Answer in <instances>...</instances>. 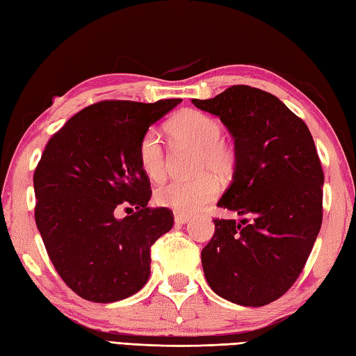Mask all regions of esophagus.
Returning a JSON list of instances; mask_svg holds the SVG:
<instances>
[{
	"instance_id": "34e87169",
	"label": "esophagus",
	"mask_w": 356,
	"mask_h": 356,
	"mask_svg": "<svg viewBox=\"0 0 356 356\" xmlns=\"http://www.w3.org/2000/svg\"><path fill=\"white\" fill-rule=\"evenodd\" d=\"M190 220V216L188 215H185V213H176L174 215V221H176V225H185L186 221Z\"/></svg>"
}]
</instances>
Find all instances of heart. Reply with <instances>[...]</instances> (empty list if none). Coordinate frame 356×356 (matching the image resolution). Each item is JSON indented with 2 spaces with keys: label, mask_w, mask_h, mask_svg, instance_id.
<instances>
[{
  "label": "heart",
  "mask_w": 356,
  "mask_h": 356,
  "mask_svg": "<svg viewBox=\"0 0 356 356\" xmlns=\"http://www.w3.org/2000/svg\"><path fill=\"white\" fill-rule=\"evenodd\" d=\"M168 134L180 144L195 147V172L190 180H170L156 186L154 200L160 207L177 213H193L206 206L218 193V182L232 176L237 163L236 149L221 138V122L207 113L184 110L166 125ZM138 161L150 180H160L166 172V156L160 136L147 130L138 143Z\"/></svg>",
  "instance_id": "heart-1"
}]
</instances>
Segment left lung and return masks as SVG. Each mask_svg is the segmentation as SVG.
Masks as SVG:
<instances>
[{"mask_svg":"<svg viewBox=\"0 0 356 356\" xmlns=\"http://www.w3.org/2000/svg\"><path fill=\"white\" fill-rule=\"evenodd\" d=\"M193 105L218 116L234 136L237 163L216 206L252 221L215 218L201 251L215 293L242 306L284 295L303 270L322 226L323 171L303 120L273 94L236 84Z\"/></svg>","mask_w":356,"mask_h":356,"instance_id":"8db88e82","label":"left lung"}]
</instances>
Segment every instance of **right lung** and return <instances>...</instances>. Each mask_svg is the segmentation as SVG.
I'll return each instance as SVG.
<instances>
[{"label":"right lung","instance_id":"right-lung-1","mask_svg":"<svg viewBox=\"0 0 356 356\" xmlns=\"http://www.w3.org/2000/svg\"><path fill=\"white\" fill-rule=\"evenodd\" d=\"M180 102L102 100L47 143L33 177L35 225L58 275L84 300L113 303L149 280L150 246L171 231L174 215L147 207L152 190L138 143ZM119 207L136 212L118 219Z\"/></svg>","mask_w":356,"mask_h":356}]
</instances>
